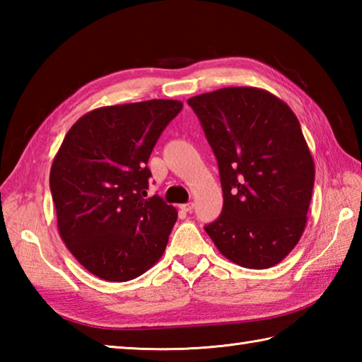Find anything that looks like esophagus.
Returning <instances> with one entry per match:
<instances>
[{
    "label": "esophagus",
    "instance_id": "34e87169",
    "mask_svg": "<svg viewBox=\"0 0 362 362\" xmlns=\"http://www.w3.org/2000/svg\"><path fill=\"white\" fill-rule=\"evenodd\" d=\"M193 209H194V204L193 202H188V204L180 205V210L185 211V213H191V211H193Z\"/></svg>",
    "mask_w": 362,
    "mask_h": 362
}]
</instances>
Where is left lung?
Instances as JSON below:
<instances>
[{"label":"left lung","mask_w":362,"mask_h":362,"mask_svg":"<svg viewBox=\"0 0 362 362\" xmlns=\"http://www.w3.org/2000/svg\"><path fill=\"white\" fill-rule=\"evenodd\" d=\"M216 156L224 205L205 232L219 252L249 269L279 264L302 236L314 163L288 104L253 87L188 99Z\"/></svg>","instance_id":"8db88e82"}]
</instances>
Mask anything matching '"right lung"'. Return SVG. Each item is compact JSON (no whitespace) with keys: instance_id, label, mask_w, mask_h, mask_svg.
I'll use <instances>...</instances> for the list:
<instances>
[{"instance_id":"add662e5","label":"right lung","mask_w":362,"mask_h":362,"mask_svg":"<svg viewBox=\"0 0 362 362\" xmlns=\"http://www.w3.org/2000/svg\"><path fill=\"white\" fill-rule=\"evenodd\" d=\"M183 104L173 99L101 107L68 130L49 174L59 233L88 272L129 281L157 263L177 210L148 197V161Z\"/></svg>"}]
</instances>
